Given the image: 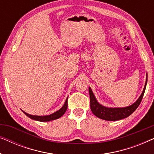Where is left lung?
<instances>
[{
  "label": "left lung",
  "instance_id": "left-lung-1",
  "mask_svg": "<svg viewBox=\"0 0 154 154\" xmlns=\"http://www.w3.org/2000/svg\"><path fill=\"white\" fill-rule=\"evenodd\" d=\"M147 83V74L146 79V83L144 88V90L142 92L140 97L136 101L134 104L130 105L129 106L123 107V108H108L105 107L100 104L97 101L95 97H94L93 92L91 88L89 87V93L90 98V109L92 112L97 117L100 118L101 119L105 120V121H119V120L125 119L132 114L137 108L140 104L144 96L145 89Z\"/></svg>",
  "mask_w": 154,
  "mask_h": 154
}]
</instances>
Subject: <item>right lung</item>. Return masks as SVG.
I'll return each instance as SVG.
<instances>
[{"mask_svg": "<svg viewBox=\"0 0 154 154\" xmlns=\"http://www.w3.org/2000/svg\"><path fill=\"white\" fill-rule=\"evenodd\" d=\"M67 101H68V97L66 98V101H65V103L62 108L60 109H59L58 111H57L56 112H54L53 113L50 115H48V116H33V115H30L29 113H27L24 111H23V113H25L27 116L30 119L35 120V121H41V122H47V121H53V120L57 119L59 118H60L61 116H62L64 115V113L66 112V109H67V106H68V103H67Z\"/></svg>", "mask_w": 154, "mask_h": 154, "instance_id": "1", "label": "right lung"}]
</instances>
